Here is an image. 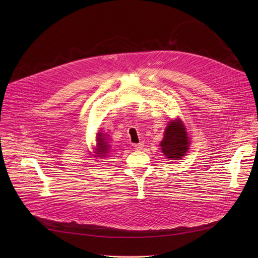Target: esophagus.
Returning <instances> with one entry per match:
<instances>
[{"mask_svg":"<svg viewBox=\"0 0 258 258\" xmlns=\"http://www.w3.org/2000/svg\"><path fill=\"white\" fill-rule=\"evenodd\" d=\"M143 143L142 142H140V143H138V144H133V146L136 148V150H141V148H143Z\"/></svg>","mask_w":258,"mask_h":258,"instance_id":"1","label":"esophagus"}]
</instances>
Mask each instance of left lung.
<instances>
[{"label":"left lung","mask_w":258,"mask_h":258,"mask_svg":"<svg viewBox=\"0 0 258 258\" xmlns=\"http://www.w3.org/2000/svg\"><path fill=\"white\" fill-rule=\"evenodd\" d=\"M189 144L190 141L183 122L179 118L171 120L160 143L162 153L169 160H180L187 154Z\"/></svg>","instance_id":"1"}]
</instances>
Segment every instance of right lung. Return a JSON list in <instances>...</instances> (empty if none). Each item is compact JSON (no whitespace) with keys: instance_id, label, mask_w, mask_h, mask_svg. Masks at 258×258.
Returning a JSON list of instances; mask_svg holds the SVG:
<instances>
[{"instance_id":"right-lung-1","label":"right lung","mask_w":258,"mask_h":258,"mask_svg":"<svg viewBox=\"0 0 258 258\" xmlns=\"http://www.w3.org/2000/svg\"><path fill=\"white\" fill-rule=\"evenodd\" d=\"M96 148H95V157L96 158H105L108 154H110L111 145L110 142H107L106 135L103 133H97L96 136Z\"/></svg>"}]
</instances>
